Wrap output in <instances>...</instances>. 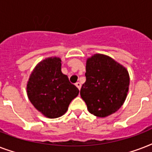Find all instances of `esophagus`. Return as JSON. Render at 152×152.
I'll use <instances>...</instances> for the list:
<instances>
[{"label": "esophagus", "mask_w": 152, "mask_h": 152, "mask_svg": "<svg viewBox=\"0 0 152 152\" xmlns=\"http://www.w3.org/2000/svg\"><path fill=\"white\" fill-rule=\"evenodd\" d=\"M76 86L77 87V88H78L79 90H80L81 88V83H80V82H77V83H76Z\"/></svg>", "instance_id": "esophagus-1"}]
</instances>
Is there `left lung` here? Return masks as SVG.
<instances>
[{"mask_svg": "<svg viewBox=\"0 0 152 152\" xmlns=\"http://www.w3.org/2000/svg\"><path fill=\"white\" fill-rule=\"evenodd\" d=\"M85 76L80 96L88 111L99 118L117 112L129 91L130 79L126 68L107 55L95 53L87 59Z\"/></svg>", "mask_w": 152, "mask_h": 152, "instance_id": "obj_1", "label": "left lung"}]
</instances>
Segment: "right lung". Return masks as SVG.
I'll return each instance as SVG.
<instances>
[{"instance_id":"add662e5","label":"right lung","mask_w":152,"mask_h":152,"mask_svg":"<svg viewBox=\"0 0 152 152\" xmlns=\"http://www.w3.org/2000/svg\"><path fill=\"white\" fill-rule=\"evenodd\" d=\"M80 91L61 72V59L50 57L42 60L31 72L27 94L37 110L48 118L64 115Z\"/></svg>"}]
</instances>
